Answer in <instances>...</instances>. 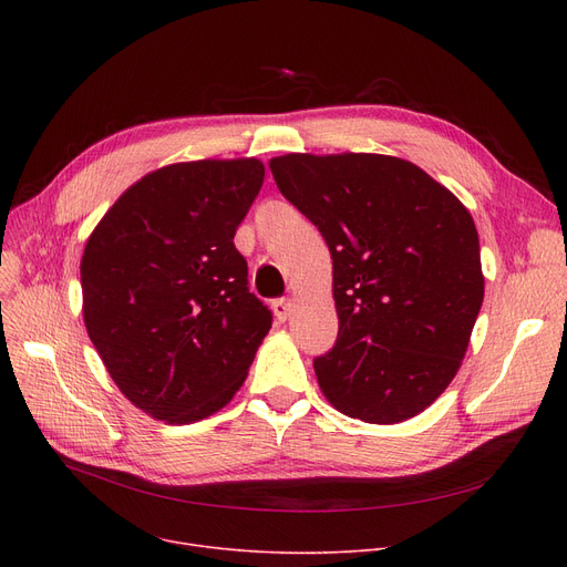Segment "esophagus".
<instances>
[{
	"mask_svg": "<svg viewBox=\"0 0 567 567\" xmlns=\"http://www.w3.org/2000/svg\"><path fill=\"white\" fill-rule=\"evenodd\" d=\"M274 312H276L278 321H287L289 315L293 312V301L291 299H276L274 301Z\"/></svg>",
	"mask_w": 567,
	"mask_h": 567,
	"instance_id": "34e87169",
	"label": "esophagus"
}]
</instances>
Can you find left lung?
I'll return each instance as SVG.
<instances>
[{
  "label": "left lung",
  "instance_id": "obj_1",
  "mask_svg": "<svg viewBox=\"0 0 567 567\" xmlns=\"http://www.w3.org/2000/svg\"><path fill=\"white\" fill-rule=\"evenodd\" d=\"M268 165L333 259L340 329L315 359L321 393L349 419H413L449 389L483 306L471 214L393 156L289 154Z\"/></svg>",
  "mask_w": 567,
  "mask_h": 567
}]
</instances>
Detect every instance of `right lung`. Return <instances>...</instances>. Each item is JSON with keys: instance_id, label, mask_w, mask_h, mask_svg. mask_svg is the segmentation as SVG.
Wrapping results in <instances>:
<instances>
[{"instance_id": "1", "label": "right lung", "mask_w": 567, "mask_h": 567, "mask_svg": "<svg viewBox=\"0 0 567 567\" xmlns=\"http://www.w3.org/2000/svg\"><path fill=\"white\" fill-rule=\"evenodd\" d=\"M261 184L255 158L167 165L133 184L89 236L86 333L118 391L158 421L186 425L223 409L271 329L234 246Z\"/></svg>"}]
</instances>
